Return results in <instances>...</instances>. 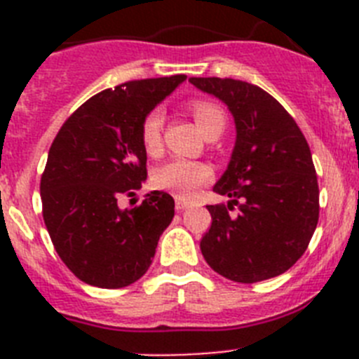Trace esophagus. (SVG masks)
Returning a JSON list of instances; mask_svg holds the SVG:
<instances>
[{"mask_svg": "<svg viewBox=\"0 0 359 359\" xmlns=\"http://www.w3.org/2000/svg\"><path fill=\"white\" fill-rule=\"evenodd\" d=\"M189 207H190V203H189V201H185V199L176 198V210H177V212L185 210V208H189Z\"/></svg>", "mask_w": 359, "mask_h": 359, "instance_id": "obj_1", "label": "esophagus"}]
</instances>
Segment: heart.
Returning <instances> with one entry per match:
<instances>
[{
	"mask_svg": "<svg viewBox=\"0 0 359 359\" xmlns=\"http://www.w3.org/2000/svg\"><path fill=\"white\" fill-rule=\"evenodd\" d=\"M190 113L194 116L198 128L205 135H212L214 131H223L224 113L221 107L207 100H192ZM161 128H163V113L160 109H152L142 122V145L145 152L156 156L161 151ZM212 180V169L203 161L174 158L161 167H158L152 174V183L160 190H167L180 199H190L201 189L205 183Z\"/></svg>",
	"mask_w": 359,
	"mask_h": 359,
	"instance_id": "1",
	"label": "heart"
}]
</instances>
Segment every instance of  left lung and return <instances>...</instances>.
I'll list each match as a JSON object with an SVG mask.
<instances>
[{
  "instance_id": "left-lung-1",
  "label": "left lung",
  "mask_w": 359,
  "mask_h": 359,
  "mask_svg": "<svg viewBox=\"0 0 359 359\" xmlns=\"http://www.w3.org/2000/svg\"><path fill=\"white\" fill-rule=\"evenodd\" d=\"M223 100L236 122V147L208 205L210 230L201 253L214 271L253 284L277 277L304 255L318 224V180L306 136L293 116L262 88L236 79L190 77ZM233 204L240 214L230 216Z\"/></svg>"
}]
</instances>
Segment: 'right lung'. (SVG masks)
Wrapping results in <instances>:
<instances>
[{"mask_svg": "<svg viewBox=\"0 0 359 359\" xmlns=\"http://www.w3.org/2000/svg\"><path fill=\"white\" fill-rule=\"evenodd\" d=\"M185 75L129 81L86 100L57 133L41 176L43 219L61 261L90 286L116 290L149 269L174 217V199L152 190L135 208L122 196L147 180L142 122Z\"/></svg>", "mask_w": 359, "mask_h": 359, "instance_id": "1", "label": "right lung"}]
</instances>
